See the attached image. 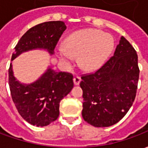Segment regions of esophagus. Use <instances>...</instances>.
I'll return each mask as SVG.
<instances>
[{"label":"esophagus","mask_w":148,"mask_h":148,"mask_svg":"<svg viewBox=\"0 0 148 148\" xmlns=\"http://www.w3.org/2000/svg\"><path fill=\"white\" fill-rule=\"evenodd\" d=\"M74 83L75 86H77V85H79V83H80L81 82V77H78V76H76V77H74Z\"/></svg>","instance_id":"esophagus-1"}]
</instances>
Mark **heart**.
I'll return each instance as SVG.
<instances>
[{"label":"heart","mask_w":148,"mask_h":148,"mask_svg":"<svg viewBox=\"0 0 148 148\" xmlns=\"http://www.w3.org/2000/svg\"><path fill=\"white\" fill-rule=\"evenodd\" d=\"M112 35L94 28L77 31L65 40V47L59 46L56 53L60 61L71 66L74 57H79V65L85 71H94L109 58L114 49Z\"/></svg>","instance_id":"obj_1"}]
</instances>
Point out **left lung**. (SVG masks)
I'll return each mask as SVG.
<instances>
[{"mask_svg": "<svg viewBox=\"0 0 148 148\" xmlns=\"http://www.w3.org/2000/svg\"><path fill=\"white\" fill-rule=\"evenodd\" d=\"M138 55L121 36L112 56L94 73L82 76V117L94 127H109L126 115L136 95Z\"/></svg>", "mask_w": 148, "mask_h": 148, "instance_id": "obj_1", "label": "left lung"}]
</instances>
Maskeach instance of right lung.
<instances>
[{
	"label": "right lung",
	"instance_id": "1",
	"mask_svg": "<svg viewBox=\"0 0 148 148\" xmlns=\"http://www.w3.org/2000/svg\"><path fill=\"white\" fill-rule=\"evenodd\" d=\"M66 28L62 21H48L32 27L15 47L12 61L21 53L35 49H44L53 55ZM8 84L12 98L20 115L37 127L47 126L57 120L61 100L74 87L72 74L56 72L51 67L33 83L22 84L14 77L12 63L8 69Z\"/></svg>",
	"mask_w": 148,
	"mask_h": 148
}]
</instances>
